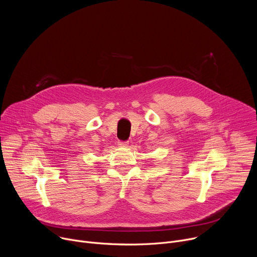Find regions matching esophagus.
Returning <instances> with one entry per match:
<instances>
[{
  "mask_svg": "<svg viewBox=\"0 0 257 257\" xmlns=\"http://www.w3.org/2000/svg\"><path fill=\"white\" fill-rule=\"evenodd\" d=\"M118 143H119V145H120V146H127V145H128V141H123V140H120Z\"/></svg>",
  "mask_w": 257,
  "mask_h": 257,
  "instance_id": "esophagus-1",
  "label": "esophagus"
}]
</instances>
